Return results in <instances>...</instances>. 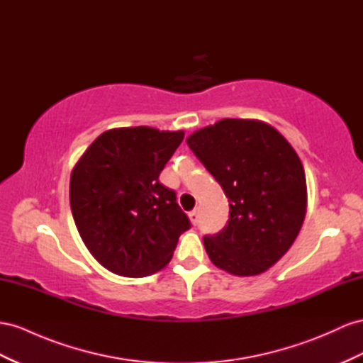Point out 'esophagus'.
<instances>
[{"instance_id":"1","label":"esophagus","mask_w":363,"mask_h":363,"mask_svg":"<svg viewBox=\"0 0 363 363\" xmlns=\"http://www.w3.org/2000/svg\"><path fill=\"white\" fill-rule=\"evenodd\" d=\"M189 220L192 224H197L199 221V209H194L189 212Z\"/></svg>"}]
</instances>
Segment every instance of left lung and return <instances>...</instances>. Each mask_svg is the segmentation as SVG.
I'll list each match as a JSON object with an SVG mask.
<instances>
[{"instance_id": "obj_1", "label": "left lung", "mask_w": 363, "mask_h": 363, "mask_svg": "<svg viewBox=\"0 0 363 363\" xmlns=\"http://www.w3.org/2000/svg\"><path fill=\"white\" fill-rule=\"evenodd\" d=\"M229 199L228 226L204 237L218 269L255 277L295 242L307 212V182L296 151L272 125L221 119L186 139Z\"/></svg>"}]
</instances>
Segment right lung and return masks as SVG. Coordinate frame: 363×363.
I'll use <instances>...</instances> for the list:
<instances>
[{
	"label": "right lung",
	"mask_w": 363,
	"mask_h": 363,
	"mask_svg": "<svg viewBox=\"0 0 363 363\" xmlns=\"http://www.w3.org/2000/svg\"><path fill=\"white\" fill-rule=\"evenodd\" d=\"M184 131L126 126L102 133L77 160L70 206L94 259L116 275L142 278L169 264L191 223L159 175Z\"/></svg>",
	"instance_id": "add662e5"
}]
</instances>
